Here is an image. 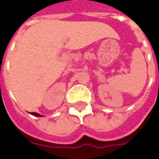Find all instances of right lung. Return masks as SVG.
<instances>
[{
	"label": "right lung",
	"instance_id": "obj_1",
	"mask_svg": "<svg viewBox=\"0 0 159 159\" xmlns=\"http://www.w3.org/2000/svg\"><path fill=\"white\" fill-rule=\"evenodd\" d=\"M30 113L33 116H36V117H42V115H40L39 113H36V112H30Z\"/></svg>",
	"mask_w": 159,
	"mask_h": 159
}]
</instances>
